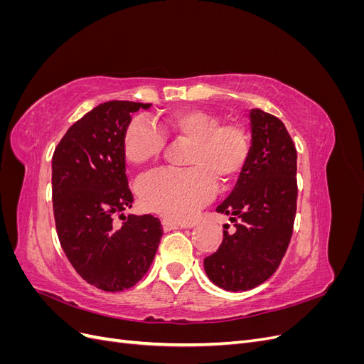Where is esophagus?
<instances>
[{"label": "esophagus", "mask_w": 364, "mask_h": 364, "mask_svg": "<svg viewBox=\"0 0 364 364\" xmlns=\"http://www.w3.org/2000/svg\"><path fill=\"white\" fill-rule=\"evenodd\" d=\"M162 228L165 232H170V230H176V229H182L183 226L178 225L176 222H171V220H162Z\"/></svg>", "instance_id": "34e87169"}]
</instances>
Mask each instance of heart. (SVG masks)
Listing matches in <instances>:
<instances>
[{
    "mask_svg": "<svg viewBox=\"0 0 364 364\" xmlns=\"http://www.w3.org/2000/svg\"><path fill=\"white\" fill-rule=\"evenodd\" d=\"M166 135L188 142L185 170H159L142 178L138 193L142 203L174 222L193 220L213 199L217 178L232 181L243 170L249 139L243 127L222 123L218 115L197 107H185L164 117L161 129L153 121L136 117L124 132V156L134 165L156 159L165 147Z\"/></svg>",
    "mask_w": 364,
    "mask_h": 364,
    "instance_id": "1",
    "label": "heart"
}]
</instances>
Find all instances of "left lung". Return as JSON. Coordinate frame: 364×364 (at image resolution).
<instances>
[{"label": "left lung", "instance_id": "obj_1", "mask_svg": "<svg viewBox=\"0 0 364 364\" xmlns=\"http://www.w3.org/2000/svg\"><path fill=\"white\" fill-rule=\"evenodd\" d=\"M252 144L232 193L217 206L235 230H223L203 267L220 289L246 291L277 272L293 234L297 153L284 123L261 109L250 114ZM225 229L228 226L225 225Z\"/></svg>", "mask_w": 364, "mask_h": 364}]
</instances>
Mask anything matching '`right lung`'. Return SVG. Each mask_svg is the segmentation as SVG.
I'll use <instances>...</instances> for the list:
<instances>
[{
	"label": "right lung",
	"instance_id": "add662e5",
	"mask_svg": "<svg viewBox=\"0 0 364 364\" xmlns=\"http://www.w3.org/2000/svg\"><path fill=\"white\" fill-rule=\"evenodd\" d=\"M150 106L118 100L98 105L68 129L53 155V211L60 246L75 272L105 291H123L141 281L162 237L156 217L123 214L134 202L124 132L130 115ZM119 212L125 218L121 225L114 222Z\"/></svg>",
	"mask_w": 364,
	"mask_h": 364
}]
</instances>
